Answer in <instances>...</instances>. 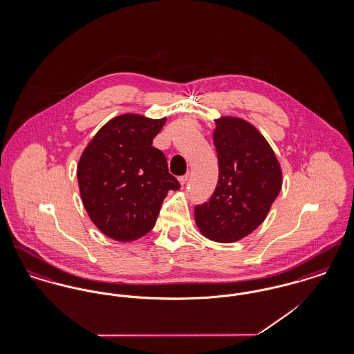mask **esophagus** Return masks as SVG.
<instances>
[{
	"label": "esophagus",
	"instance_id": "obj_1",
	"mask_svg": "<svg viewBox=\"0 0 354 354\" xmlns=\"http://www.w3.org/2000/svg\"><path fill=\"white\" fill-rule=\"evenodd\" d=\"M178 180H179V183L182 185H185L187 183V180H188V175H183V176H179L178 178Z\"/></svg>",
	"mask_w": 354,
	"mask_h": 354
}]
</instances>
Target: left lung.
I'll list each match as a JSON object with an SVG mask.
<instances>
[{
  "mask_svg": "<svg viewBox=\"0 0 354 354\" xmlns=\"http://www.w3.org/2000/svg\"><path fill=\"white\" fill-rule=\"evenodd\" d=\"M215 123L219 180L209 201L195 207V221L207 239L234 243L266 220L283 172L270 143L250 122L220 117Z\"/></svg>",
  "mask_w": 354,
  "mask_h": 354,
  "instance_id": "left-lung-1",
  "label": "left lung"
}]
</instances>
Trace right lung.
I'll use <instances>...</instances> for the list:
<instances>
[{
    "label": "right lung",
    "mask_w": 354,
    "mask_h": 354,
    "mask_svg": "<svg viewBox=\"0 0 354 354\" xmlns=\"http://www.w3.org/2000/svg\"><path fill=\"white\" fill-rule=\"evenodd\" d=\"M166 118L122 114L86 146L77 167L90 220L117 241H133L153 228L169 189L180 188L165 153L152 146Z\"/></svg>",
    "instance_id": "1"
}]
</instances>
